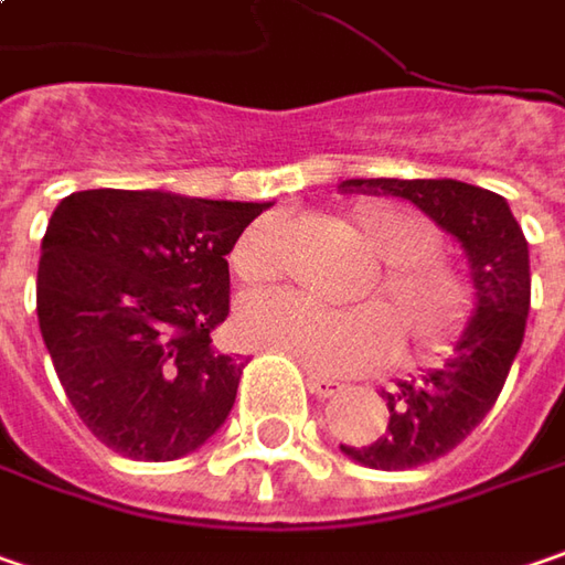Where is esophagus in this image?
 I'll list each match as a JSON object with an SVG mask.
<instances>
[{
  "instance_id": "obj_1",
  "label": "esophagus",
  "mask_w": 565,
  "mask_h": 565,
  "mask_svg": "<svg viewBox=\"0 0 565 565\" xmlns=\"http://www.w3.org/2000/svg\"><path fill=\"white\" fill-rule=\"evenodd\" d=\"M308 387H311V394H318V397H333L343 384L333 379H327V375H315V372H308Z\"/></svg>"
}]
</instances>
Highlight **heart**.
<instances>
[{
  "mask_svg": "<svg viewBox=\"0 0 565 565\" xmlns=\"http://www.w3.org/2000/svg\"><path fill=\"white\" fill-rule=\"evenodd\" d=\"M353 225L381 260L365 286V296H375L379 305L327 308L279 289L244 305L241 333L318 375L372 372L391 359L394 347L407 362H436L451 353L473 315V286L465 269L438 257L436 222L404 203H362ZM232 264L250 286L273 279L276 225L257 222L247 228Z\"/></svg>",
  "mask_w": 565,
  "mask_h": 565,
  "instance_id": "1",
  "label": "heart"
}]
</instances>
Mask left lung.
<instances>
[{"mask_svg": "<svg viewBox=\"0 0 565 565\" xmlns=\"http://www.w3.org/2000/svg\"><path fill=\"white\" fill-rule=\"evenodd\" d=\"M343 186L394 193L416 203L461 241L470 260L477 311L455 355L423 381H397L394 391H381L391 419L379 441L359 448L340 445L353 461L375 470L429 465L458 448L483 423L509 379L531 308L527 241L499 193L465 181L355 178L343 181Z\"/></svg>", "mask_w": 565, "mask_h": 565, "instance_id": "8db88e82", "label": "left lung"}]
</instances>
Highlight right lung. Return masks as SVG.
Segmentation results:
<instances>
[{
	"label": "right lung",
	"mask_w": 565,
	"mask_h": 565,
	"mask_svg": "<svg viewBox=\"0 0 565 565\" xmlns=\"http://www.w3.org/2000/svg\"><path fill=\"white\" fill-rule=\"evenodd\" d=\"M267 203L78 190L46 225L38 321L88 433L132 461H174L225 423L247 359L215 350L228 254Z\"/></svg>",
	"instance_id": "1"
}]
</instances>
